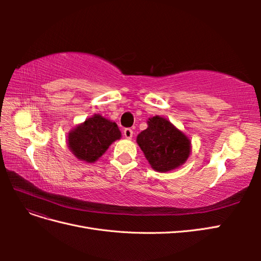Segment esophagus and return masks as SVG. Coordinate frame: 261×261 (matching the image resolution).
<instances>
[{"label": "esophagus", "mask_w": 261, "mask_h": 261, "mask_svg": "<svg viewBox=\"0 0 261 261\" xmlns=\"http://www.w3.org/2000/svg\"><path fill=\"white\" fill-rule=\"evenodd\" d=\"M123 134H124V137H125L126 139H132L134 133H133V129H130V128H125L124 132H123Z\"/></svg>", "instance_id": "1"}]
</instances>
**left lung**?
I'll use <instances>...</instances> for the list:
<instances>
[{"label": "left lung", "instance_id": "1", "mask_svg": "<svg viewBox=\"0 0 261 261\" xmlns=\"http://www.w3.org/2000/svg\"><path fill=\"white\" fill-rule=\"evenodd\" d=\"M147 124L136 141L150 167L165 173L183 165L192 152L191 139L165 117H149Z\"/></svg>", "mask_w": 261, "mask_h": 261}]
</instances>
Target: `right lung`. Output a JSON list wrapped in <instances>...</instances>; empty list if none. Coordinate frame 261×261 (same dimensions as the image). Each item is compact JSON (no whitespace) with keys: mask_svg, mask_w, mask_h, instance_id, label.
<instances>
[{"mask_svg":"<svg viewBox=\"0 0 261 261\" xmlns=\"http://www.w3.org/2000/svg\"><path fill=\"white\" fill-rule=\"evenodd\" d=\"M122 134L115 122L93 114L68 133V149L78 160L94 163Z\"/></svg>","mask_w":261,"mask_h":261,"instance_id":"1","label":"right lung"}]
</instances>
